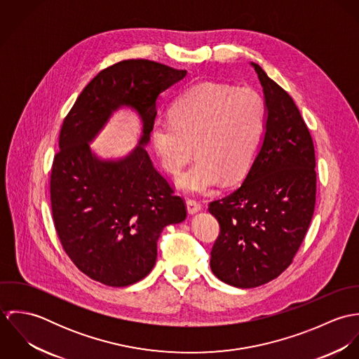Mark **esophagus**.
I'll use <instances>...</instances> for the list:
<instances>
[{
  "mask_svg": "<svg viewBox=\"0 0 359 359\" xmlns=\"http://www.w3.org/2000/svg\"><path fill=\"white\" fill-rule=\"evenodd\" d=\"M187 210L189 214H196L202 210V205L194 199H189V201H187Z\"/></svg>",
  "mask_w": 359,
  "mask_h": 359,
  "instance_id": "34e87169",
  "label": "esophagus"
}]
</instances>
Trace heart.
Wrapping results in <instances>:
<instances>
[{
	"instance_id": "heart-1",
	"label": "heart",
	"mask_w": 359,
	"mask_h": 359,
	"mask_svg": "<svg viewBox=\"0 0 359 359\" xmlns=\"http://www.w3.org/2000/svg\"><path fill=\"white\" fill-rule=\"evenodd\" d=\"M266 123L265 102L250 87L199 83L172 104L171 117L152 123V144L163 168L177 175L195 152L198 160L178 180L187 194H207L225 178L246 174Z\"/></svg>"
}]
</instances>
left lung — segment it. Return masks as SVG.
I'll use <instances>...</instances> for the list:
<instances>
[{"label":"left lung","mask_w":359,"mask_h":359,"mask_svg":"<svg viewBox=\"0 0 359 359\" xmlns=\"http://www.w3.org/2000/svg\"><path fill=\"white\" fill-rule=\"evenodd\" d=\"M252 66L265 100L264 138L243 184L208 205L219 224L211 271L242 289L268 283L292 264L316 195L313 142L300 110L257 63Z\"/></svg>","instance_id":"left-lung-1"}]
</instances>
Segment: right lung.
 <instances>
[{
  "label": "right lung",
  "mask_w": 359,
  "mask_h": 359,
  "mask_svg": "<svg viewBox=\"0 0 359 359\" xmlns=\"http://www.w3.org/2000/svg\"><path fill=\"white\" fill-rule=\"evenodd\" d=\"M185 76L187 70L148 59L121 60L90 81L63 120L51 171L55 229L76 266L106 286L144 279L163 228L187 218L184 201L145 149L160 94ZM123 105L142 117V140L121 159H100L89 142Z\"/></svg>",
  "instance_id": "obj_1"
}]
</instances>
